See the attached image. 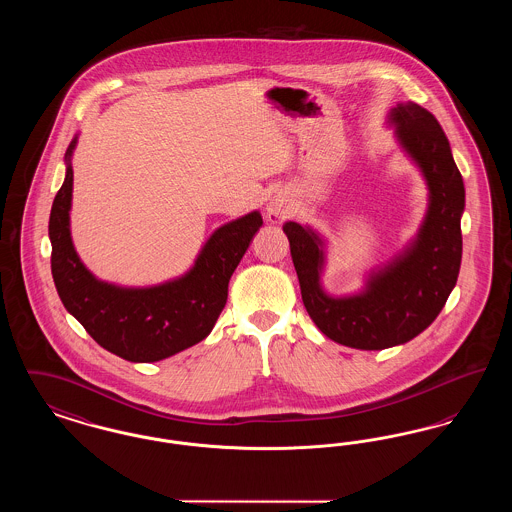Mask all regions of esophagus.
<instances>
[{
  "label": "esophagus",
  "mask_w": 512,
  "mask_h": 512,
  "mask_svg": "<svg viewBox=\"0 0 512 512\" xmlns=\"http://www.w3.org/2000/svg\"><path fill=\"white\" fill-rule=\"evenodd\" d=\"M288 203L284 201V199H280V197H272L270 201H268L267 205V215L268 220L270 222H274V224H280V222H284L286 217H288Z\"/></svg>",
  "instance_id": "esophagus-1"
}]
</instances>
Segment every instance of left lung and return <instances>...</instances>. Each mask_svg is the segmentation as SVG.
I'll return each instance as SVG.
<instances>
[{
    "label": "left lung",
    "instance_id": "obj_1",
    "mask_svg": "<svg viewBox=\"0 0 512 512\" xmlns=\"http://www.w3.org/2000/svg\"><path fill=\"white\" fill-rule=\"evenodd\" d=\"M388 122L430 192L426 217L411 244L388 265L370 270L361 292L334 297L320 284L324 240L311 226L284 224L309 317L330 340L365 351L401 345L424 332L453 292L463 257V176L445 132L413 101L397 103Z\"/></svg>",
    "mask_w": 512,
    "mask_h": 512
}]
</instances>
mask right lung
I'll return each mask as SVG.
<instances>
[{
    "label": "right lung",
    "instance_id": "right-lung-1",
    "mask_svg": "<svg viewBox=\"0 0 512 512\" xmlns=\"http://www.w3.org/2000/svg\"><path fill=\"white\" fill-rule=\"evenodd\" d=\"M76 142L78 136L65 153V182L49 215L51 274L65 309L103 349L130 363L163 361L205 340L226 305L232 272L263 226L261 213H247L217 228L194 267L180 278L149 288L103 282L84 267L71 238Z\"/></svg>",
    "mask_w": 512,
    "mask_h": 512
}]
</instances>
